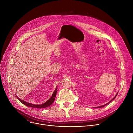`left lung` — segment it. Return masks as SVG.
Masks as SVG:
<instances>
[{"label":"left lung","mask_w":133,"mask_h":133,"mask_svg":"<svg viewBox=\"0 0 133 133\" xmlns=\"http://www.w3.org/2000/svg\"><path fill=\"white\" fill-rule=\"evenodd\" d=\"M117 94H118V93H117ZM117 94H116V96H115V97H114V98H112V100H111V101H110V102H109V103H107V104H105V105H107V104H109V103H110V102H111V101H112V100H113V99H115V98H116V96H117ZM105 105H103V106H99V107H97V108H101V107H104V106H105Z\"/></svg>","instance_id":"left-lung-1"}]
</instances>
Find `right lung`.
Returning <instances> with one entry per match:
<instances>
[{"mask_svg": "<svg viewBox=\"0 0 133 133\" xmlns=\"http://www.w3.org/2000/svg\"><path fill=\"white\" fill-rule=\"evenodd\" d=\"M57 87H56L55 90L54 91V92H53V94L52 95L51 98L49 100H48L46 102H45V103L41 104V105H36V104H33L30 103H28V102H26L21 100V99L19 98L17 96H16V97L18 98V99L19 101L21 103H22L24 105H25L28 107L36 108H43L47 107L48 106H50V105H51L53 103V102H54V101L55 99V97H56V94H57Z\"/></svg>", "mask_w": 133, "mask_h": 133, "instance_id": "obj_1", "label": "right lung"}]
</instances>
